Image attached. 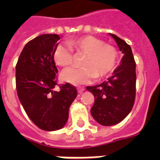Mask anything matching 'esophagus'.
Segmentation results:
<instances>
[{
    "label": "esophagus",
    "instance_id": "1",
    "mask_svg": "<svg viewBox=\"0 0 160 160\" xmlns=\"http://www.w3.org/2000/svg\"><path fill=\"white\" fill-rule=\"evenodd\" d=\"M77 91L79 94H81V93H83L84 91H85V88L84 87H79L77 89Z\"/></svg>",
    "mask_w": 160,
    "mask_h": 160
}]
</instances>
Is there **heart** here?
<instances>
[{"mask_svg":"<svg viewBox=\"0 0 160 160\" xmlns=\"http://www.w3.org/2000/svg\"><path fill=\"white\" fill-rule=\"evenodd\" d=\"M85 54L81 61L83 67L69 69L61 74V80L73 85H81L97 77H104L114 70L118 52L114 46L105 44L100 39L84 36L70 39L67 44H59L55 47L53 59L60 67L67 68L73 62V52Z\"/></svg>","mask_w":160,"mask_h":160,"instance_id":"heart-1","label":"heart"}]
</instances>
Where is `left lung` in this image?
Listing matches in <instances>:
<instances>
[{
    "instance_id": "left-lung-1",
    "label": "left lung",
    "mask_w": 160,
    "mask_h": 160,
    "mask_svg": "<svg viewBox=\"0 0 160 160\" xmlns=\"http://www.w3.org/2000/svg\"><path fill=\"white\" fill-rule=\"evenodd\" d=\"M109 36L123 54L120 65L113 71L111 77L100 85L86 87L95 97L90 109L91 115L104 126L118 124L130 113L135 99L136 85V65L131 47L115 35Z\"/></svg>"
}]
</instances>
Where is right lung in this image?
<instances>
[{
    "mask_svg": "<svg viewBox=\"0 0 160 160\" xmlns=\"http://www.w3.org/2000/svg\"><path fill=\"white\" fill-rule=\"evenodd\" d=\"M60 37L44 34L26 44L16 66V91L21 105L40 129L55 131L65 126L69 109L76 96L75 86L66 83L55 90L58 70L53 53Z\"/></svg>",
    "mask_w": 160,
    "mask_h": 160,
    "instance_id": "add662e5",
    "label": "right lung"
}]
</instances>
